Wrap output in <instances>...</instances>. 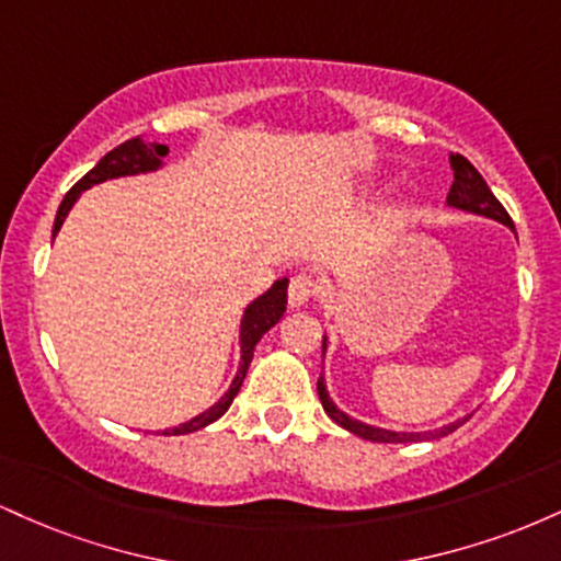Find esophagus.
<instances>
[{
	"mask_svg": "<svg viewBox=\"0 0 561 561\" xmlns=\"http://www.w3.org/2000/svg\"><path fill=\"white\" fill-rule=\"evenodd\" d=\"M317 293H319L317 282H313L311 276L298 274V276H293V282H289L287 300H289V306H293V308H302V306H308V302H311V298Z\"/></svg>",
	"mask_w": 561,
	"mask_h": 561,
	"instance_id": "34e87169",
	"label": "esophagus"
}]
</instances>
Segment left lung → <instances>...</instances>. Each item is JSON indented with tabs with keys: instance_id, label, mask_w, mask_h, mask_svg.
I'll use <instances>...</instances> for the list:
<instances>
[{
	"instance_id": "left-lung-1",
	"label": "left lung",
	"mask_w": 561,
	"mask_h": 561,
	"mask_svg": "<svg viewBox=\"0 0 561 561\" xmlns=\"http://www.w3.org/2000/svg\"><path fill=\"white\" fill-rule=\"evenodd\" d=\"M448 160H450V171H454V184H450V192H448V199H446L450 208L467 210V214H474V216L493 218V221L504 224V227L514 231L512 218H508L504 205L495 199L491 186L485 184V179L480 176L478 169H474V165L469 163L465 156H459V152H456V156L450 152ZM327 347H330V340H327V334H324V343H321V353H324V356H327ZM317 390H319V401H321V405H324V411L330 414L332 422H337L340 427L347 430V433L364 437V440H375V443L437 440V437H446L448 433H454V430H459L461 424L469 420V416H461V420L443 424V427H437V430H427V433H398V430L375 427V424L358 422V420H353L351 414H345L343 409H337V403H334L330 398V390H327L324 377H319Z\"/></svg>"
}]
</instances>
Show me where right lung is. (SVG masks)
Listing matches in <instances>:
<instances>
[{"label": "right lung", "mask_w": 561, "mask_h": 561, "mask_svg": "<svg viewBox=\"0 0 561 561\" xmlns=\"http://www.w3.org/2000/svg\"><path fill=\"white\" fill-rule=\"evenodd\" d=\"M165 156H169V147L152 145V141H145L141 137L128 139V141H124V145H118L115 150L107 152V156L102 158L100 163H96L94 169L89 171L87 176H83L81 182L76 184L66 197H62L60 208H57V216H55L53 240L57 237V231H60L62 221L68 218L70 208L76 205V199L81 197V192H87L89 186H94V184L107 182V179L139 176V173H156L165 165L163 163ZM287 285H289V279H287V276H282V279H276L274 285L266 289V293L259 295V298H255L253 302H248V306H244L242 319H240V366H237V375H234V379H231L229 390L224 392V396L218 398V401L210 405V409H205L203 414L192 416L190 422L179 424V427L160 430V433H163V435L195 433V430L208 427L210 422L221 420V416L227 414L231 401H234V396L242 388L244 375H248V366H250V362H253L255 345H259V340L263 337V334L272 330L274 324H279V319L285 317Z\"/></svg>", "instance_id": "right-lung-1"}]
</instances>
